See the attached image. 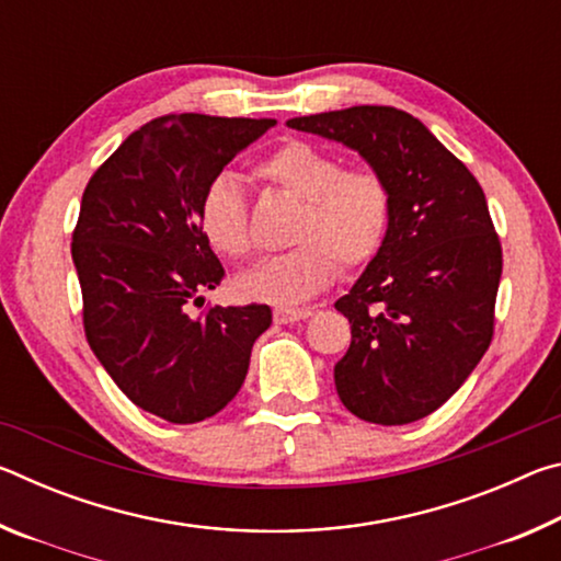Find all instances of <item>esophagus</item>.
<instances>
[{
	"label": "esophagus",
	"instance_id": "1",
	"mask_svg": "<svg viewBox=\"0 0 561 561\" xmlns=\"http://www.w3.org/2000/svg\"><path fill=\"white\" fill-rule=\"evenodd\" d=\"M314 311L311 309H291V307H277L274 309V321L277 324H294V321H301V319H309Z\"/></svg>",
	"mask_w": 561,
	"mask_h": 561
}]
</instances>
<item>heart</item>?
I'll return each instance as SVG.
<instances>
[{
    "mask_svg": "<svg viewBox=\"0 0 561 561\" xmlns=\"http://www.w3.org/2000/svg\"><path fill=\"white\" fill-rule=\"evenodd\" d=\"M257 173L304 201L294 225V250L262 260L237 277L244 299L297 304L317 297L339 274L371 262L391 222V190L371 168L344 170L341 158L307 140H287L262 160ZM201 227L217 252L240 260L252 250L242 183L217 175L205 190Z\"/></svg>",
    "mask_w": 561,
    "mask_h": 561,
    "instance_id": "heart-1",
    "label": "heart"
}]
</instances>
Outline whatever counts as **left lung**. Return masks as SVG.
<instances>
[{"label":"left lung","mask_w":561,"mask_h":561,"mask_svg":"<svg viewBox=\"0 0 561 561\" xmlns=\"http://www.w3.org/2000/svg\"><path fill=\"white\" fill-rule=\"evenodd\" d=\"M287 126L356 150L391 190L381 250L334 304L351 324L334 383L360 421H421L458 391L492 339L502 250L485 193L421 121L393 106Z\"/></svg>","instance_id":"1"}]
</instances>
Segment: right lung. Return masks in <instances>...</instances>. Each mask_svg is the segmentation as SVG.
Here are the masks:
<instances>
[{
	"label": "right lung",
	"mask_w": 561,
	"mask_h": 561,
	"mask_svg": "<svg viewBox=\"0 0 561 561\" xmlns=\"http://www.w3.org/2000/svg\"><path fill=\"white\" fill-rule=\"evenodd\" d=\"M274 118L170 113L133 130L83 190L71 257L83 329L106 374L168 423L205 421L244 383L267 304L190 314L222 279L201 227L205 190Z\"/></svg>",
	"instance_id": "right-lung-1"
}]
</instances>
